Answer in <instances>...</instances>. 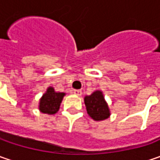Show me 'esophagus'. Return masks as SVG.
Returning a JSON list of instances; mask_svg holds the SVG:
<instances>
[{"label":"esophagus","mask_w":160,"mask_h":160,"mask_svg":"<svg viewBox=\"0 0 160 160\" xmlns=\"http://www.w3.org/2000/svg\"><path fill=\"white\" fill-rule=\"evenodd\" d=\"M74 93L77 96L82 95V91L81 90H74Z\"/></svg>","instance_id":"obj_1"}]
</instances>
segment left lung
<instances>
[{
  "instance_id": "8db88e82",
  "label": "left lung",
  "mask_w": 160,
  "mask_h": 160,
  "mask_svg": "<svg viewBox=\"0 0 160 160\" xmlns=\"http://www.w3.org/2000/svg\"><path fill=\"white\" fill-rule=\"evenodd\" d=\"M84 103L87 113L92 119L100 121L109 117V109L102 92L96 91L90 96H85Z\"/></svg>"
}]
</instances>
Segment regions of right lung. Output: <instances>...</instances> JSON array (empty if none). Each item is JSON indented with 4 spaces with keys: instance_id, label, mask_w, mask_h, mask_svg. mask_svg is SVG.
<instances>
[{
    "instance_id": "right-lung-1",
    "label": "right lung",
    "mask_w": 160,
    "mask_h": 160,
    "mask_svg": "<svg viewBox=\"0 0 160 160\" xmlns=\"http://www.w3.org/2000/svg\"><path fill=\"white\" fill-rule=\"evenodd\" d=\"M64 95V92H56L52 87H49L40 100V110L42 113L55 114L59 108Z\"/></svg>"
}]
</instances>
